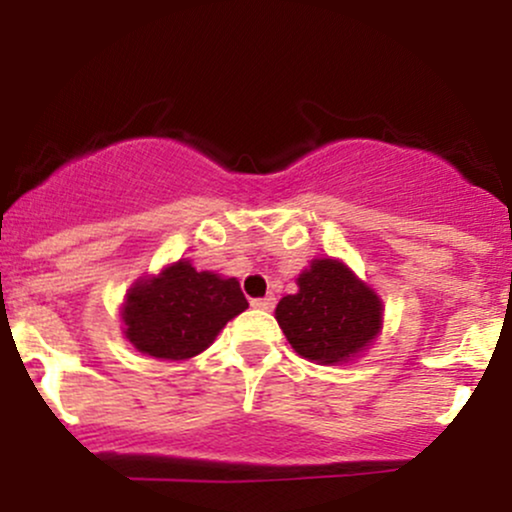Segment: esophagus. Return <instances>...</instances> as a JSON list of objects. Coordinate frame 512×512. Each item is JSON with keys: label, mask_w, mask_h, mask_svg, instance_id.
<instances>
[{"label": "esophagus", "mask_w": 512, "mask_h": 512, "mask_svg": "<svg viewBox=\"0 0 512 512\" xmlns=\"http://www.w3.org/2000/svg\"><path fill=\"white\" fill-rule=\"evenodd\" d=\"M274 303H276V298H274V296H267V298H252V301H250L252 308H257V310H272V308H274Z\"/></svg>", "instance_id": "1"}]
</instances>
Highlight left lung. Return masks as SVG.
I'll list each match as a JSON object with an SVG mask.
<instances>
[{"mask_svg":"<svg viewBox=\"0 0 512 512\" xmlns=\"http://www.w3.org/2000/svg\"><path fill=\"white\" fill-rule=\"evenodd\" d=\"M274 317L298 356L320 366L354 361L383 332V298L337 257H315Z\"/></svg>","mask_w":512,"mask_h":512,"instance_id":"1","label":"left lung"}]
</instances>
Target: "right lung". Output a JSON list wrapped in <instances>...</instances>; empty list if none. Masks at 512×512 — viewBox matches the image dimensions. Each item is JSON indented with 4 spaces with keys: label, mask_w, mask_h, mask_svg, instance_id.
Returning <instances> with one entry per match:
<instances>
[{
    "label": "right lung",
    "mask_w": 512,
    "mask_h": 512,
    "mask_svg": "<svg viewBox=\"0 0 512 512\" xmlns=\"http://www.w3.org/2000/svg\"><path fill=\"white\" fill-rule=\"evenodd\" d=\"M245 308L236 276L197 272L190 260H178L129 286L120 308L122 334L158 361H187L209 349Z\"/></svg>",
    "instance_id": "obj_1"
}]
</instances>
